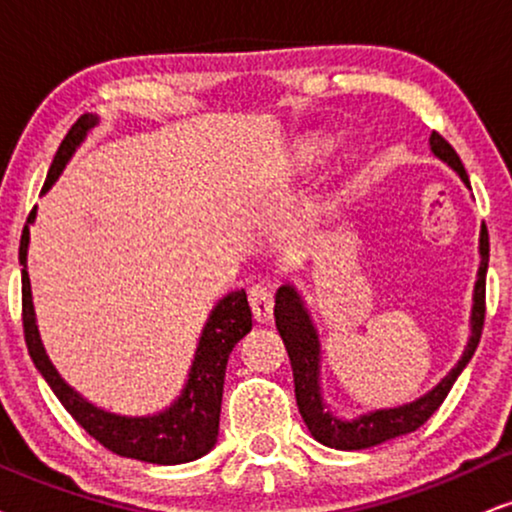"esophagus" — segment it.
Instances as JSON below:
<instances>
[{"label":"esophagus","mask_w":512,"mask_h":512,"mask_svg":"<svg viewBox=\"0 0 512 512\" xmlns=\"http://www.w3.org/2000/svg\"><path fill=\"white\" fill-rule=\"evenodd\" d=\"M248 300L257 323H269L274 319V293H271V288L255 286L250 290Z\"/></svg>","instance_id":"obj_1"}]
</instances>
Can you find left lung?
Segmentation results:
<instances>
[{"label": "left lung", "mask_w": 512, "mask_h": 512, "mask_svg": "<svg viewBox=\"0 0 512 512\" xmlns=\"http://www.w3.org/2000/svg\"><path fill=\"white\" fill-rule=\"evenodd\" d=\"M430 151L444 160L446 165L454 170L463 184L470 189L468 172L458 158V153L451 148L449 141L439 137L437 132L430 134ZM487 267H489V234L487 226L482 224L480 231V269H477L475 290H472V314H470V338L468 345L463 349V357L458 364L444 375L439 383L432 387L428 394L418 397L409 404L392 406V409H375L361 416L345 420L328 409L321 394V340L316 333V326L309 316V309L304 307L302 295L297 293L295 286H281L276 293V328L281 333L283 345L288 349L290 366H293L295 378V399L300 416L312 432L316 442L331 446V449L340 451H359L371 449L375 444H383L387 439L409 435V432L418 430L420 425L435 413L442 401L446 399L451 387H454L456 378L468 366V361L475 354L477 345L482 338L484 326V288H487Z\"/></svg>", "instance_id": "1"}]
</instances>
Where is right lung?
I'll list each match as a JSON object with an SVG mask.
<instances>
[{
    "mask_svg": "<svg viewBox=\"0 0 512 512\" xmlns=\"http://www.w3.org/2000/svg\"><path fill=\"white\" fill-rule=\"evenodd\" d=\"M99 125L94 113H84L70 127L66 139L61 141L49 167L47 181L42 193H47L68 160L73 158L77 146L87 139L89 129ZM37 208H32L28 224L21 236L18 260H21V281H23V333L25 345L37 371L47 380L51 390L58 397L70 416L92 435L96 442L106 446L113 454L125 458H137L144 463L155 465H179L196 461L205 456L217 444L219 435V413H222V392L224 373L231 349L243 335L250 333L252 314L248 307L245 290H231L224 295L208 316V323L200 333L196 354L189 371L184 390L165 411L153 416H120V413L103 411L87 401L80 392H75L66 380L58 375L51 364L44 345L40 340L35 321V307H32V290L28 276V245H30V224L35 222Z\"/></svg>",
    "mask_w": 512,
    "mask_h": 512,
    "instance_id": "obj_1",
    "label": "right lung"
}]
</instances>
